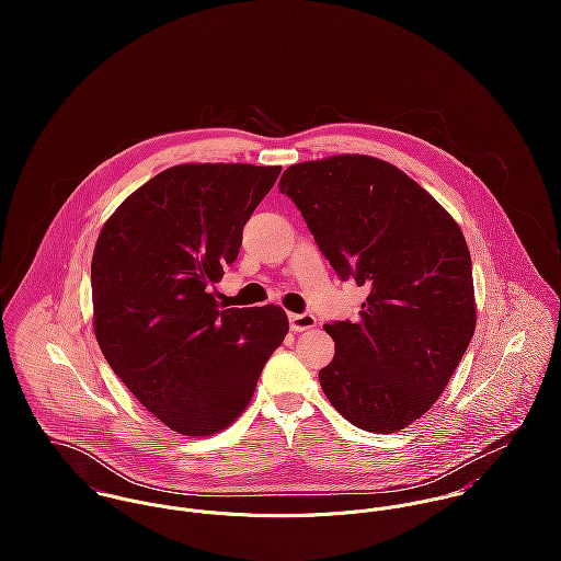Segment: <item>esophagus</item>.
I'll use <instances>...</instances> for the list:
<instances>
[{"mask_svg":"<svg viewBox=\"0 0 561 561\" xmlns=\"http://www.w3.org/2000/svg\"><path fill=\"white\" fill-rule=\"evenodd\" d=\"M318 325V320L311 313H291L289 316V328L294 332H302V330H311Z\"/></svg>","mask_w":561,"mask_h":561,"instance_id":"34e87169","label":"esophagus"}]
</instances>
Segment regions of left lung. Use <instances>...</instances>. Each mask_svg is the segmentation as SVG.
I'll return each mask as SVG.
<instances>
[{
    "label": "left lung",
    "instance_id": "obj_1",
    "mask_svg": "<svg viewBox=\"0 0 561 561\" xmlns=\"http://www.w3.org/2000/svg\"><path fill=\"white\" fill-rule=\"evenodd\" d=\"M341 280L367 287L360 320L332 321L320 371L356 427L403 430L445 391L476 332L469 245L456 220L393 163L334 156L289 165L278 183Z\"/></svg>",
    "mask_w": 561,
    "mask_h": 561
}]
</instances>
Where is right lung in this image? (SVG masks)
<instances>
[{"instance_id": "1", "label": "right lung", "mask_w": 561, "mask_h": 561, "mask_svg": "<svg viewBox=\"0 0 561 561\" xmlns=\"http://www.w3.org/2000/svg\"><path fill=\"white\" fill-rule=\"evenodd\" d=\"M280 165L181 163L103 225L90 280L94 336L112 371L183 436L229 427L283 343L280 307L220 311L211 291Z\"/></svg>"}]
</instances>
